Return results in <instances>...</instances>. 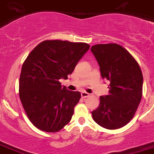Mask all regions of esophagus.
Wrapping results in <instances>:
<instances>
[{"mask_svg":"<svg viewBox=\"0 0 154 154\" xmlns=\"http://www.w3.org/2000/svg\"><path fill=\"white\" fill-rule=\"evenodd\" d=\"M89 95H90V94H89L88 92H81V97H82V98H87V97H89Z\"/></svg>","mask_w":154,"mask_h":154,"instance_id":"34e87169","label":"esophagus"}]
</instances>
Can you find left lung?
<instances>
[{"label":"left lung","instance_id":"left-lung-1","mask_svg":"<svg viewBox=\"0 0 154 154\" xmlns=\"http://www.w3.org/2000/svg\"><path fill=\"white\" fill-rule=\"evenodd\" d=\"M103 79L110 81L109 94L100 97V104L92 112L101 127L117 129L133 118L142 97L143 75L135 58L117 44L91 47Z\"/></svg>","mask_w":154,"mask_h":154}]
</instances>
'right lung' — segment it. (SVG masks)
<instances>
[{"mask_svg":"<svg viewBox=\"0 0 154 154\" xmlns=\"http://www.w3.org/2000/svg\"><path fill=\"white\" fill-rule=\"evenodd\" d=\"M90 46L49 40L39 44L24 62L19 77L21 102L30 121L47 132H57L71 120L80 92L62 86Z\"/></svg>","mask_w":154,"mask_h":154,"instance_id":"right-lung-1","label":"right lung"}]
</instances>
